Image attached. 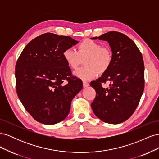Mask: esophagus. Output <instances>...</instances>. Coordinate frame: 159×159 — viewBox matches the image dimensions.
<instances>
[{
    "mask_svg": "<svg viewBox=\"0 0 159 159\" xmlns=\"http://www.w3.org/2000/svg\"><path fill=\"white\" fill-rule=\"evenodd\" d=\"M89 85V84L88 82H86V81H83V86H84V88H87V87H88Z\"/></svg>",
    "mask_w": 159,
    "mask_h": 159,
    "instance_id": "obj_1",
    "label": "esophagus"
}]
</instances>
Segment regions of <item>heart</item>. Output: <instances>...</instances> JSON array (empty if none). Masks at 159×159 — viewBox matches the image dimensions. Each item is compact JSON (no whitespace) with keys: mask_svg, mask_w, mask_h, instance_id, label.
I'll list each match as a JSON object with an SVG mask.
<instances>
[{"mask_svg":"<svg viewBox=\"0 0 159 159\" xmlns=\"http://www.w3.org/2000/svg\"><path fill=\"white\" fill-rule=\"evenodd\" d=\"M75 50L69 48L63 52V58L71 69L75 70L84 60L83 68L76 70L74 75L82 80L95 78L99 74H103L109 68L112 62V53L107 48L92 40L85 39Z\"/></svg>","mask_w":159,"mask_h":159,"instance_id":"1","label":"heart"}]
</instances>
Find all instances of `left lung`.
I'll list each match as a JSON object with an SVG mask.
<instances>
[{
	"label": "left lung",
	"instance_id": "8db88e82",
	"mask_svg": "<svg viewBox=\"0 0 159 159\" xmlns=\"http://www.w3.org/2000/svg\"><path fill=\"white\" fill-rule=\"evenodd\" d=\"M91 39L107 41L112 52V62L102 75L90 83L96 91L91 103L94 114L103 122L119 124L135 111L145 86L143 56L134 42L121 32L111 31ZM110 81L106 89L102 83Z\"/></svg>",
	"mask_w": 159,
	"mask_h": 159
}]
</instances>
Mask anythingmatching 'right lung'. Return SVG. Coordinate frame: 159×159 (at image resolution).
<instances>
[{"instance_id":"obj_1","label":"right lung","mask_w":159,"mask_h":159,"mask_svg":"<svg viewBox=\"0 0 159 159\" xmlns=\"http://www.w3.org/2000/svg\"><path fill=\"white\" fill-rule=\"evenodd\" d=\"M78 43L70 36L45 33L28 43L19 56L15 67L17 95L37 121L54 125L63 121L72 99L82 89V81L71 76L62 56L64 50Z\"/></svg>"}]
</instances>
